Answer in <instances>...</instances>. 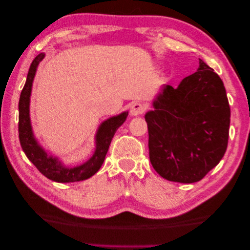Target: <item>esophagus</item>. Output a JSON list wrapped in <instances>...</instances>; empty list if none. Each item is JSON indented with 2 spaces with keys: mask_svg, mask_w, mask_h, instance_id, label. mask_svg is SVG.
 I'll use <instances>...</instances> for the list:
<instances>
[{
  "mask_svg": "<svg viewBox=\"0 0 250 250\" xmlns=\"http://www.w3.org/2000/svg\"><path fill=\"white\" fill-rule=\"evenodd\" d=\"M146 105L141 102H133L130 107V113L131 116H140L146 110Z\"/></svg>",
  "mask_w": 250,
  "mask_h": 250,
  "instance_id": "obj_1",
  "label": "esophagus"
}]
</instances>
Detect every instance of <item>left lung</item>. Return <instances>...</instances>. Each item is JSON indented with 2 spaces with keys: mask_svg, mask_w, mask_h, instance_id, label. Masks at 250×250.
Instances as JSON below:
<instances>
[{
  "mask_svg": "<svg viewBox=\"0 0 250 250\" xmlns=\"http://www.w3.org/2000/svg\"><path fill=\"white\" fill-rule=\"evenodd\" d=\"M152 106L145 115L152 167L175 183L201 180L228 148L230 108L221 78L199 59L197 72L176 88L163 85Z\"/></svg>",
  "mask_w": 250,
  "mask_h": 250,
  "instance_id": "1",
  "label": "left lung"
}]
</instances>
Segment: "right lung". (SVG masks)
<instances>
[{
  "mask_svg": "<svg viewBox=\"0 0 250 250\" xmlns=\"http://www.w3.org/2000/svg\"><path fill=\"white\" fill-rule=\"evenodd\" d=\"M44 53L37 55L30 65L27 80L22 88L19 102V138L22 151L39 171L47 178L56 183H75L85 180L99 171L108 151L110 142L118 128L122 125L128 116V111L121 112L103 121L96 132V148L89 160L75 167H66L44 150L34 137L31 119H30V97H31L33 80L37 66L43 59Z\"/></svg>",
  "mask_w": 250,
  "mask_h": 250,
  "instance_id": "add662e5",
  "label": "right lung"
}]
</instances>
